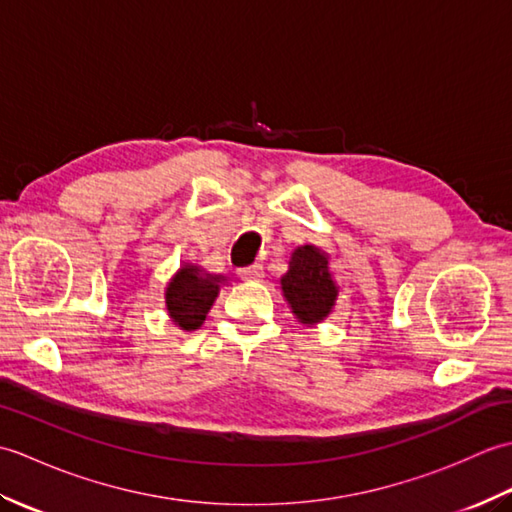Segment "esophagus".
Segmentation results:
<instances>
[{
    "label": "esophagus",
    "instance_id": "34e87169",
    "mask_svg": "<svg viewBox=\"0 0 512 512\" xmlns=\"http://www.w3.org/2000/svg\"><path fill=\"white\" fill-rule=\"evenodd\" d=\"M237 275L242 277V279H246V281H257V279H262V277H264V268H262V264L244 266V268H239V270H237Z\"/></svg>",
    "mask_w": 512,
    "mask_h": 512
}]
</instances>
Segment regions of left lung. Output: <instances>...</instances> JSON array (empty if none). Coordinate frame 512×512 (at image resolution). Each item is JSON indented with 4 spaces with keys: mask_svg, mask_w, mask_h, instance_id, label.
<instances>
[{
    "mask_svg": "<svg viewBox=\"0 0 512 512\" xmlns=\"http://www.w3.org/2000/svg\"><path fill=\"white\" fill-rule=\"evenodd\" d=\"M281 290L290 310L303 325H317L332 312L339 286L330 273L328 253L306 244L290 255L288 273L281 277Z\"/></svg>",
    "mask_w": 512,
    "mask_h": 512,
    "instance_id": "1",
    "label": "left lung"
}]
</instances>
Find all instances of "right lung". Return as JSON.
Segmentation results:
<instances>
[{"label":"right lung","instance_id":"right-lung-1","mask_svg":"<svg viewBox=\"0 0 512 512\" xmlns=\"http://www.w3.org/2000/svg\"><path fill=\"white\" fill-rule=\"evenodd\" d=\"M222 281V275H209L200 266L184 264L171 277L165 290V303L171 321L180 330H198L206 314H209L217 292H220Z\"/></svg>","mask_w":512,"mask_h":512}]
</instances>
